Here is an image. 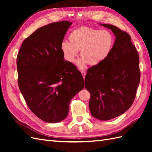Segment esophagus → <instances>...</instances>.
<instances>
[{
  "label": "esophagus",
  "mask_w": 152,
  "mask_h": 152,
  "mask_svg": "<svg viewBox=\"0 0 152 152\" xmlns=\"http://www.w3.org/2000/svg\"><path fill=\"white\" fill-rule=\"evenodd\" d=\"M81 73H82V75L83 76V77L85 78V76H86V73L84 71H82V72H81Z\"/></svg>",
  "instance_id": "1"
}]
</instances>
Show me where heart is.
<instances>
[{"mask_svg": "<svg viewBox=\"0 0 152 152\" xmlns=\"http://www.w3.org/2000/svg\"><path fill=\"white\" fill-rule=\"evenodd\" d=\"M70 42H64L61 49L66 60L73 63L80 50L81 58L76 65L84 69L87 64L98 66L107 60L114 45V37L108 30H100L87 27H81L71 32L68 37Z\"/></svg>", "mask_w": 152, "mask_h": 152, "instance_id": "heart-1", "label": "heart"}]
</instances>
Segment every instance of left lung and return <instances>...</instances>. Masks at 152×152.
<instances>
[{"mask_svg":"<svg viewBox=\"0 0 152 152\" xmlns=\"http://www.w3.org/2000/svg\"><path fill=\"white\" fill-rule=\"evenodd\" d=\"M115 36L107 60L87 71L85 87L91 94L89 110L93 117L108 121L120 116L134 102L140 84V56L130 35L112 25L102 24Z\"/></svg>","mask_w":152,"mask_h":152,"instance_id":"1","label":"left lung"}]
</instances>
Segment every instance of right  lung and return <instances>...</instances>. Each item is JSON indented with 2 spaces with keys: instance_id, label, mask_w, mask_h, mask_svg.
<instances>
[{
  "instance_id": "right-lung-1",
  "label": "right lung",
  "mask_w": 152,
  "mask_h": 152,
  "mask_svg": "<svg viewBox=\"0 0 152 152\" xmlns=\"http://www.w3.org/2000/svg\"><path fill=\"white\" fill-rule=\"evenodd\" d=\"M72 24L62 21L40 27L23 41L18 54L21 93L31 111L49 123L66 118L71 99L84 87L80 72L64 59L61 49Z\"/></svg>"
}]
</instances>
